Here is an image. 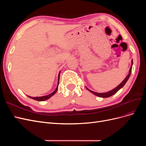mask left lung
<instances>
[{"mask_svg":"<svg viewBox=\"0 0 146 146\" xmlns=\"http://www.w3.org/2000/svg\"><path fill=\"white\" fill-rule=\"evenodd\" d=\"M132 65H133V60H131V67L130 68V70H129V74H128V76L125 78L124 80H123L119 85L116 87L115 88H114L113 90L110 91L108 92H104V93H99V92H94V91H92L88 89V88H86V89L90 91L91 93L94 94V95L98 96V97H100V98H109V97L113 95H114V94H116V92L120 90L121 89V88L125 85V84L126 83V82H127V80H129V78L130 76V74H131V69H132Z\"/></svg>","mask_w":146,"mask_h":146,"instance_id":"left-lung-1","label":"left lung"}]
</instances>
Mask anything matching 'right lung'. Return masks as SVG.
<instances>
[{"label": "right lung", "mask_w": 146, "mask_h": 146, "mask_svg": "<svg viewBox=\"0 0 146 146\" xmlns=\"http://www.w3.org/2000/svg\"><path fill=\"white\" fill-rule=\"evenodd\" d=\"M60 72H59L58 74V85H57V86L56 88V89L55 90V91L52 92L51 94H48V95H46V96H41V97H35V98H33V97H31V96H27L29 98L32 99H34L35 100H38V101H44V100H47L49 98H50L52 96H54L55 93L57 91V90H58V85H59V80H60Z\"/></svg>", "instance_id": "obj_1"}]
</instances>
